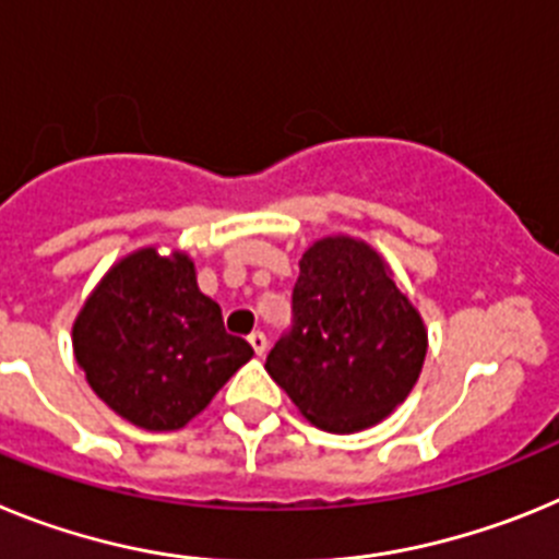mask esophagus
<instances>
[{"mask_svg": "<svg viewBox=\"0 0 559 559\" xmlns=\"http://www.w3.org/2000/svg\"><path fill=\"white\" fill-rule=\"evenodd\" d=\"M249 344H251V349H254V353L260 355V358H263L265 349H269V338H265L263 333H251L249 335Z\"/></svg>", "mask_w": 559, "mask_h": 559, "instance_id": "esophagus-1", "label": "esophagus"}]
</instances>
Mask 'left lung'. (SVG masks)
Here are the masks:
<instances>
[{
  "label": "left lung",
  "instance_id": "obj_1",
  "mask_svg": "<svg viewBox=\"0 0 559 559\" xmlns=\"http://www.w3.org/2000/svg\"><path fill=\"white\" fill-rule=\"evenodd\" d=\"M426 353L423 316L383 257L364 240L333 235L299 260L294 324L265 369L316 428L355 433L408 397Z\"/></svg>",
  "mask_w": 559,
  "mask_h": 559
}]
</instances>
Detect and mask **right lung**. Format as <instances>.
I'll return each instance as SVG.
<instances>
[{
    "instance_id": "add662e5",
    "label": "right lung",
    "mask_w": 559,
    "mask_h": 559,
    "mask_svg": "<svg viewBox=\"0 0 559 559\" xmlns=\"http://www.w3.org/2000/svg\"><path fill=\"white\" fill-rule=\"evenodd\" d=\"M72 347L97 397L145 431L185 428L254 355L224 330L190 257L153 246L108 269L72 324Z\"/></svg>"
}]
</instances>
